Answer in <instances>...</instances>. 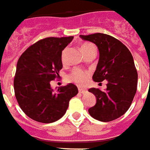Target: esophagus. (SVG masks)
<instances>
[{
    "instance_id": "1",
    "label": "esophagus",
    "mask_w": 150,
    "mask_h": 150,
    "mask_svg": "<svg viewBox=\"0 0 150 150\" xmlns=\"http://www.w3.org/2000/svg\"><path fill=\"white\" fill-rule=\"evenodd\" d=\"M78 92H79L80 93H81V94H84V93H86L87 90L85 89V88H78Z\"/></svg>"
}]
</instances>
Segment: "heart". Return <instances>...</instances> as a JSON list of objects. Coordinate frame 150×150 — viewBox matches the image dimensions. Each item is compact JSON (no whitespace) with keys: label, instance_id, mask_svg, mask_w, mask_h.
Returning <instances> with one entry per match:
<instances>
[{"label":"heart","instance_id":"b5f03b06","mask_svg":"<svg viewBox=\"0 0 150 150\" xmlns=\"http://www.w3.org/2000/svg\"><path fill=\"white\" fill-rule=\"evenodd\" d=\"M81 50L83 52L85 55H87L88 52L92 51H96L95 46L93 44L88 43V42H85L81 44ZM68 48H65L63 50L62 52V62L64 64L66 62V57H67L68 53ZM88 78V73L87 71L81 69L80 68H75L73 70L71 71V73L67 76V79L69 81L76 83V85L79 86H83L86 83Z\"/></svg>","mask_w":150,"mask_h":150}]
</instances>
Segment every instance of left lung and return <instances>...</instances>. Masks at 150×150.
<instances>
[{
    "instance_id": "8db88e82",
    "label": "left lung",
    "mask_w": 150,
    "mask_h": 150,
    "mask_svg": "<svg viewBox=\"0 0 150 150\" xmlns=\"http://www.w3.org/2000/svg\"><path fill=\"white\" fill-rule=\"evenodd\" d=\"M80 37L94 43L99 50V62L93 80L108 81L105 92L99 88L88 89L97 98L88 112L98 121H113L129 110L137 92V72L133 56L124 44L110 35L98 33Z\"/></svg>"
}]
</instances>
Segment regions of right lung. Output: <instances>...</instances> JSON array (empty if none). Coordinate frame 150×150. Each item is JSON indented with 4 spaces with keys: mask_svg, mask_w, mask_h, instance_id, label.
Returning a JSON list of instances; mask_svg holds the SVG:
<instances>
[{
    "mask_svg": "<svg viewBox=\"0 0 150 150\" xmlns=\"http://www.w3.org/2000/svg\"><path fill=\"white\" fill-rule=\"evenodd\" d=\"M74 37L44 38L32 45L17 62L14 76L15 97L21 109L33 120L52 123L62 118L78 89L69 84L53 93L51 81L58 79L62 52Z\"/></svg>",
    "mask_w": 150,
    "mask_h": 150,
    "instance_id": "right-lung-1",
    "label": "right lung"
}]
</instances>
